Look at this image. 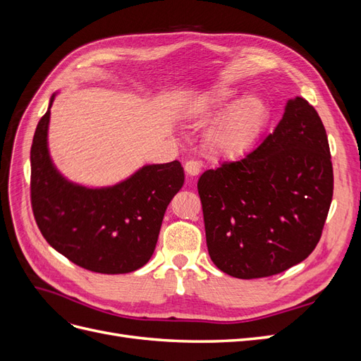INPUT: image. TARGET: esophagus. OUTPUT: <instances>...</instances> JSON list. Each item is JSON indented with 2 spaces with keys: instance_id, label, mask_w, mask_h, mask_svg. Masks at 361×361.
<instances>
[{
  "instance_id": "34e87169",
  "label": "esophagus",
  "mask_w": 361,
  "mask_h": 361,
  "mask_svg": "<svg viewBox=\"0 0 361 361\" xmlns=\"http://www.w3.org/2000/svg\"><path fill=\"white\" fill-rule=\"evenodd\" d=\"M200 169H202V164L199 161L190 159L185 162V171H187V174H190V176H197L200 173Z\"/></svg>"
}]
</instances>
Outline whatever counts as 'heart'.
I'll use <instances>...</instances> for the list:
<instances>
[{
	"label": "heart",
	"instance_id": "obj_1",
	"mask_svg": "<svg viewBox=\"0 0 361 361\" xmlns=\"http://www.w3.org/2000/svg\"><path fill=\"white\" fill-rule=\"evenodd\" d=\"M236 97V90L227 85H215L187 106L190 120H206L218 116L207 133V145L218 158L236 159L256 146L269 122V105L262 96Z\"/></svg>",
	"mask_w": 361,
	"mask_h": 361
}]
</instances>
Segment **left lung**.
Instances as JSON below:
<instances>
[{
    "mask_svg": "<svg viewBox=\"0 0 361 361\" xmlns=\"http://www.w3.org/2000/svg\"><path fill=\"white\" fill-rule=\"evenodd\" d=\"M197 188L218 269L248 280L300 264L319 243L333 199L321 117L302 97L289 99L274 133L239 161L206 170Z\"/></svg>",
    "mask_w": 361,
    "mask_h": 361,
    "instance_id": "1",
    "label": "left lung"
}]
</instances>
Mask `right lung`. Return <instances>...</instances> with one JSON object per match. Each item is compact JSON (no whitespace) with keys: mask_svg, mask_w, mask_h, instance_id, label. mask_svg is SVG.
Instances as JSON below:
<instances>
[{"mask_svg":"<svg viewBox=\"0 0 361 361\" xmlns=\"http://www.w3.org/2000/svg\"><path fill=\"white\" fill-rule=\"evenodd\" d=\"M31 145V206L47 243L78 267L126 274L146 265L157 247L164 214L183 185L179 161L150 164L113 187L68 180L48 149L51 106Z\"/></svg>","mask_w":361,"mask_h":361,"instance_id":"add662e5","label":"right lung"}]
</instances>
